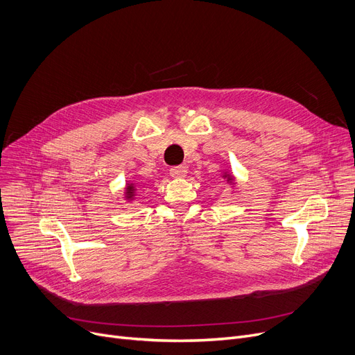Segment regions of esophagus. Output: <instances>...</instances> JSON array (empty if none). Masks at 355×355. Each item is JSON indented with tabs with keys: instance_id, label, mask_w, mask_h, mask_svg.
<instances>
[{
	"instance_id": "obj_1",
	"label": "esophagus",
	"mask_w": 355,
	"mask_h": 355,
	"mask_svg": "<svg viewBox=\"0 0 355 355\" xmlns=\"http://www.w3.org/2000/svg\"><path fill=\"white\" fill-rule=\"evenodd\" d=\"M170 174L174 178H182L187 175V166L185 165H177V166H171L170 168Z\"/></svg>"
}]
</instances>
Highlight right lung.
<instances>
[{
  "label": "right lung",
  "instance_id": "add662e5",
  "mask_svg": "<svg viewBox=\"0 0 355 355\" xmlns=\"http://www.w3.org/2000/svg\"><path fill=\"white\" fill-rule=\"evenodd\" d=\"M134 196V185H128V198Z\"/></svg>",
  "mask_w": 355,
  "mask_h": 355
}]
</instances>
